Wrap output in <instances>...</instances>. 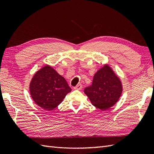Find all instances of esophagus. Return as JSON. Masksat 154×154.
<instances>
[{"label": "esophagus", "instance_id": "obj_1", "mask_svg": "<svg viewBox=\"0 0 154 154\" xmlns=\"http://www.w3.org/2000/svg\"><path fill=\"white\" fill-rule=\"evenodd\" d=\"M82 88V84H78V85H77L76 87H74V89H76V90H81Z\"/></svg>", "mask_w": 154, "mask_h": 154}]
</instances>
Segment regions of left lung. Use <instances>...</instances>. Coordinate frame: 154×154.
I'll return each instance as SVG.
<instances>
[{
    "label": "left lung",
    "instance_id": "8db88e82",
    "mask_svg": "<svg viewBox=\"0 0 154 154\" xmlns=\"http://www.w3.org/2000/svg\"><path fill=\"white\" fill-rule=\"evenodd\" d=\"M122 92V81L108 64L94 74L92 85L84 89L91 103L103 111L117 103Z\"/></svg>",
    "mask_w": 154,
    "mask_h": 154
}]
</instances>
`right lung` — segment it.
Here are the masks:
<instances>
[{
	"label": "right lung",
	"instance_id": "right-lung-1",
	"mask_svg": "<svg viewBox=\"0 0 154 154\" xmlns=\"http://www.w3.org/2000/svg\"><path fill=\"white\" fill-rule=\"evenodd\" d=\"M30 94L36 105L46 110L58 106L71 88L62 76L46 65L36 71L29 84Z\"/></svg>",
	"mask_w": 154,
	"mask_h": 154
}]
</instances>
